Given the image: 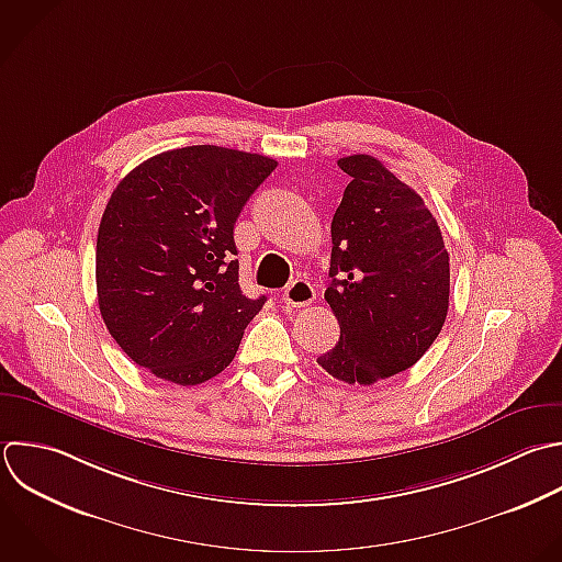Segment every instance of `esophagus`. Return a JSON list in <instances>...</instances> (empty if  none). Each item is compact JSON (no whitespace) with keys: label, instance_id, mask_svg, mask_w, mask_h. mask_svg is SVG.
<instances>
[{"label":"esophagus","instance_id":"1","mask_svg":"<svg viewBox=\"0 0 562 562\" xmlns=\"http://www.w3.org/2000/svg\"><path fill=\"white\" fill-rule=\"evenodd\" d=\"M314 296H316V292H314L312 283L305 281V279H296V281H292V283L285 288V292H283V303H285L288 307H305V305H310V303L314 301Z\"/></svg>","mask_w":562,"mask_h":562}]
</instances>
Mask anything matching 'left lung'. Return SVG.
I'll return each instance as SVG.
<instances>
[{
  "mask_svg": "<svg viewBox=\"0 0 562 562\" xmlns=\"http://www.w3.org/2000/svg\"><path fill=\"white\" fill-rule=\"evenodd\" d=\"M351 176L331 220L325 290L340 338L316 362L347 384H373L413 367L448 314L450 263L424 200L378 158L338 160Z\"/></svg>",
  "mask_w": 562,
  "mask_h": 562,
  "instance_id": "left-lung-1",
  "label": "left lung"
}]
</instances>
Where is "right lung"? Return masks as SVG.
Listing matches in <instances>:
<instances>
[{
	"instance_id": "obj_1",
	"label": "right lung",
	"mask_w": 562,
	"mask_h": 562,
	"mask_svg": "<svg viewBox=\"0 0 562 562\" xmlns=\"http://www.w3.org/2000/svg\"><path fill=\"white\" fill-rule=\"evenodd\" d=\"M277 160L195 145L158 154L114 189L97 239L101 316L156 378L202 384L235 358L266 296L239 288L235 222Z\"/></svg>"
}]
</instances>
